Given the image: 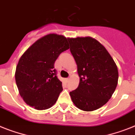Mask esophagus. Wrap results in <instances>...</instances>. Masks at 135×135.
<instances>
[{
	"label": "esophagus",
	"instance_id": "1",
	"mask_svg": "<svg viewBox=\"0 0 135 135\" xmlns=\"http://www.w3.org/2000/svg\"><path fill=\"white\" fill-rule=\"evenodd\" d=\"M65 81H66L67 83H68V82L69 81V80H70V79H69V78H66V79H65Z\"/></svg>",
	"mask_w": 135,
	"mask_h": 135
}]
</instances>
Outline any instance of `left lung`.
<instances>
[{"label":"left lung","instance_id":"left-lung-1","mask_svg":"<svg viewBox=\"0 0 135 135\" xmlns=\"http://www.w3.org/2000/svg\"><path fill=\"white\" fill-rule=\"evenodd\" d=\"M77 64L79 86L70 92L80 110L93 111L105 105L118 83L117 67L106 49L91 37L68 38Z\"/></svg>","mask_w":135,"mask_h":135}]
</instances>
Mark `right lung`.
Instances as JSON below:
<instances>
[{"mask_svg":"<svg viewBox=\"0 0 135 135\" xmlns=\"http://www.w3.org/2000/svg\"><path fill=\"white\" fill-rule=\"evenodd\" d=\"M63 36H43L22 55L15 73L16 83L25 103L37 110H46L56 102L63 90L54 63L61 53L68 50Z\"/></svg>","mask_w":135,"mask_h":135,"instance_id":"add662e5","label":"right lung"}]
</instances>
